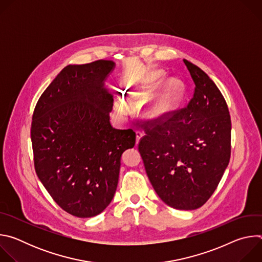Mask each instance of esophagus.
<instances>
[{
    "mask_svg": "<svg viewBox=\"0 0 262 262\" xmlns=\"http://www.w3.org/2000/svg\"><path fill=\"white\" fill-rule=\"evenodd\" d=\"M142 137H143V133H142L141 130H139V129L136 130V138H137V139H136V144H137V145L139 144V142H140V140L142 139Z\"/></svg>",
    "mask_w": 262,
    "mask_h": 262,
    "instance_id": "1",
    "label": "esophagus"
}]
</instances>
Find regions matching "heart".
I'll list each match as a JSON object with an SVG mask.
<instances>
[{"label":"heart","mask_w":262,"mask_h":262,"mask_svg":"<svg viewBox=\"0 0 262 262\" xmlns=\"http://www.w3.org/2000/svg\"><path fill=\"white\" fill-rule=\"evenodd\" d=\"M163 76L158 74L152 80L151 89L157 88L162 82ZM181 93V83L177 79H170L163 91L158 94L154 99L149 101L145 107V115L149 119H156L162 117L171 112L179 100ZM136 103V98L129 97L124 94L122 100L117 99L115 102V108L119 115H126L128 113V106Z\"/></svg>","instance_id":"b5f03b06"}]
</instances>
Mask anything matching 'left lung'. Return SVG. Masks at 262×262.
Here are the masks:
<instances>
[{"label":"left lung","instance_id":"8db88e82","mask_svg":"<svg viewBox=\"0 0 262 262\" xmlns=\"http://www.w3.org/2000/svg\"><path fill=\"white\" fill-rule=\"evenodd\" d=\"M183 62L194 96L186 107L149 125L139 151L159 197L173 208L193 210L210 198L229 164L231 120L216 85L201 68Z\"/></svg>","mask_w":262,"mask_h":262}]
</instances>
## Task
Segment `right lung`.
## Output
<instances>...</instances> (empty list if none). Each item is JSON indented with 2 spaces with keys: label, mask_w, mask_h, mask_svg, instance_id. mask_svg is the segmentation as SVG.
<instances>
[{
  "label": "right lung",
  "mask_w": 262,
  "mask_h": 262,
  "mask_svg": "<svg viewBox=\"0 0 262 262\" xmlns=\"http://www.w3.org/2000/svg\"><path fill=\"white\" fill-rule=\"evenodd\" d=\"M115 63L68 65L35 106L31 140L37 176L68 213L91 217L113 199L122 154L136 143L132 129L110 123L113 95L104 86Z\"/></svg>",
  "instance_id": "add662e5"
}]
</instances>
